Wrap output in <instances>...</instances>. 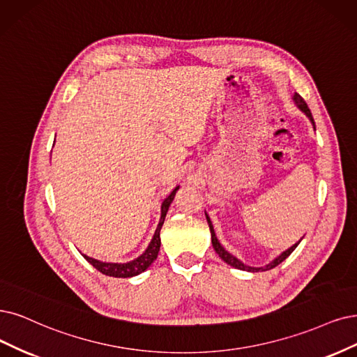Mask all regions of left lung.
Masks as SVG:
<instances>
[{"label":"left lung","instance_id":"1","mask_svg":"<svg viewBox=\"0 0 357 357\" xmlns=\"http://www.w3.org/2000/svg\"><path fill=\"white\" fill-rule=\"evenodd\" d=\"M294 101H296V104L298 105V109L305 113L309 119H310V122L313 123V126H314V121H313V116H312V112H310V109L307 107V104H306V101L303 100L297 92L294 94V98H293ZM206 218H207V223H208V228H210V234H212V244H213V248H215V252L219 255V257L225 261V263H228V265H231V266H234V268H236V269H241V271H248V272H260V271H269V269H273L275 266H278L281 261H284L289 255H291L294 250H296V247L300 244V241L297 243V244H294L293 247H289L288 250H285V252L282 253V255H280L278 257H276L273 261H271L269 265H266L265 268H252V266H247V265H244L243 261H240L236 257H234L232 255H229L225 248H223L222 245H220V243L218 241V238H216V235H215V229H213V225H212V222H210V219H208V216L206 215Z\"/></svg>","mask_w":357,"mask_h":357}]
</instances>
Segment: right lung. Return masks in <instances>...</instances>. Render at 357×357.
I'll return each instance as SVG.
<instances>
[{"instance_id":"obj_1","label":"right lung","mask_w":357,"mask_h":357,"mask_svg":"<svg viewBox=\"0 0 357 357\" xmlns=\"http://www.w3.org/2000/svg\"><path fill=\"white\" fill-rule=\"evenodd\" d=\"M179 187H176L174 191L170 192V195L167 197V199L163 202L162 204V216H160V222H158L157 225V229L154 232V236L153 240L149 245V248L145 250V252L135 260H132L129 263H104V261H100V260H96L92 257H88L85 255H82L92 266H94L97 271H100L101 273L107 275V276H114V278H130V276H135L141 272H144L145 269H147L151 263L157 259V255H158V250H160V229L163 227V222H165V218H166V213H167V208L172 203V200H174V197L176 194Z\"/></svg>"}]
</instances>
